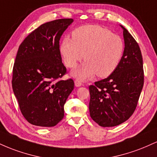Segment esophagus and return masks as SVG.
<instances>
[{
    "label": "esophagus",
    "mask_w": 157,
    "mask_h": 157,
    "mask_svg": "<svg viewBox=\"0 0 157 157\" xmlns=\"http://www.w3.org/2000/svg\"><path fill=\"white\" fill-rule=\"evenodd\" d=\"M75 86H77V87H80V86H81L82 85V82L78 80H76L75 81Z\"/></svg>",
    "instance_id": "1"
}]
</instances>
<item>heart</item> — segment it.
<instances>
[{
    "instance_id": "1",
    "label": "heart",
    "mask_w": 157,
    "mask_h": 157,
    "mask_svg": "<svg viewBox=\"0 0 157 157\" xmlns=\"http://www.w3.org/2000/svg\"><path fill=\"white\" fill-rule=\"evenodd\" d=\"M72 39L64 37L60 53L66 67L72 68L82 58L85 62L72 71L80 80L111 75L121 62L123 40L111 30L99 25H86L72 32Z\"/></svg>"
}]
</instances>
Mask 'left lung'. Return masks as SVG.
<instances>
[{
    "instance_id": "8db88e82",
    "label": "left lung",
    "mask_w": 157,
    "mask_h": 157,
    "mask_svg": "<svg viewBox=\"0 0 157 157\" xmlns=\"http://www.w3.org/2000/svg\"><path fill=\"white\" fill-rule=\"evenodd\" d=\"M121 27L125 41L121 62L107 78L89 86L90 116L102 127L118 125L130 118L144 85L141 50L128 31Z\"/></svg>"
}]
</instances>
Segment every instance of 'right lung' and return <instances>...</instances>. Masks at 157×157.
Segmentation results:
<instances>
[{"instance_id":"add662e5","label":"right lung","mask_w":157,"mask_h":157,"mask_svg":"<svg viewBox=\"0 0 157 157\" xmlns=\"http://www.w3.org/2000/svg\"><path fill=\"white\" fill-rule=\"evenodd\" d=\"M73 19L49 21L32 32L20 45L13 66L12 89L29 123L53 127L64 117L63 106L73 91L72 79L62 63L60 40Z\"/></svg>"}]
</instances>
